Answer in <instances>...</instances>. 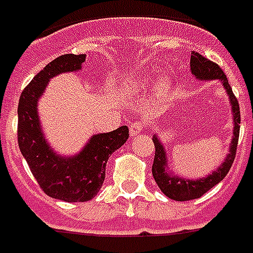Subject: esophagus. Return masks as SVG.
Listing matches in <instances>:
<instances>
[{"mask_svg":"<svg viewBox=\"0 0 253 253\" xmlns=\"http://www.w3.org/2000/svg\"><path fill=\"white\" fill-rule=\"evenodd\" d=\"M144 129H145V125H144L142 121H134V123L129 125V133H130L132 137H134V136L141 133Z\"/></svg>","mask_w":253,"mask_h":253,"instance_id":"esophagus-1","label":"esophagus"}]
</instances>
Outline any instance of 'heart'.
<instances>
[{
    "label": "heart",
    "instance_id": "b5f03b06",
    "mask_svg": "<svg viewBox=\"0 0 253 253\" xmlns=\"http://www.w3.org/2000/svg\"><path fill=\"white\" fill-rule=\"evenodd\" d=\"M152 80L149 77H141V79H136L132 80V81H129L126 84V89L130 90L132 93H144L147 92L148 88H149V85H151ZM170 90V81L167 79H160L157 80L155 84V94L156 97L160 98H165L168 96V93Z\"/></svg>",
    "mask_w": 253,
    "mask_h": 253
}]
</instances>
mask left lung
Instances as JSON below:
<instances>
[{
	"label": "left lung",
	"instance_id": "8db88e82",
	"mask_svg": "<svg viewBox=\"0 0 253 253\" xmlns=\"http://www.w3.org/2000/svg\"><path fill=\"white\" fill-rule=\"evenodd\" d=\"M189 66H191V73L196 77V80H200V81L217 80L223 85V88L225 89L228 94V98H229V105H231L233 120V130L231 144H229V151H228L223 163L219 167H216V169L212 170V173L206 174L204 177L199 178H185L174 173L173 169L169 167L168 153L165 151L164 144L161 141V138L159 137V134H153L152 138H153L156 149L155 160H153V165H152L153 178L165 196L176 201H188L199 199L227 176L231 167H232L233 160H235L237 141H239V132H240L239 102L232 93V88L228 84L227 77L224 75L221 68L196 52L191 53Z\"/></svg>",
	"mask_w": 253,
	"mask_h": 253
}]
</instances>
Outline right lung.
<instances>
[{"mask_svg":"<svg viewBox=\"0 0 253 253\" xmlns=\"http://www.w3.org/2000/svg\"><path fill=\"white\" fill-rule=\"evenodd\" d=\"M85 54H64L49 62L21 93L18 101V147L34 178L47 196L66 203L88 201L105 178L106 161L129 137L126 125L108 133L93 134L76 155H58L49 144L39 116V101L49 81L81 70Z\"/></svg>","mask_w":253,"mask_h":253,"instance_id":"right-lung-1","label":"right lung"}]
</instances>
